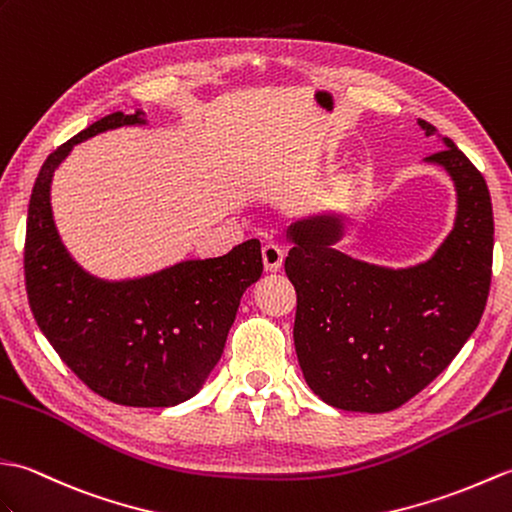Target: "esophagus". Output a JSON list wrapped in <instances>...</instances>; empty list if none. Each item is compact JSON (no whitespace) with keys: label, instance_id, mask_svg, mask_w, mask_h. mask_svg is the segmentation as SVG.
Instances as JSON below:
<instances>
[{"label":"esophagus","instance_id":"34e87169","mask_svg":"<svg viewBox=\"0 0 512 512\" xmlns=\"http://www.w3.org/2000/svg\"><path fill=\"white\" fill-rule=\"evenodd\" d=\"M282 260H285V252H282V247L276 243H267L263 247V263L265 269L269 271H278L282 267Z\"/></svg>","mask_w":512,"mask_h":512}]
</instances>
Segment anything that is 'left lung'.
<instances>
[{
  "instance_id": "obj_1",
  "label": "left lung",
  "mask_w": 512,
  "mask_h": 512,
  "mask_svg": "<svg viewBox=\"0 0 512 512\" xmlns=\"http://www.w3.org/2000/svg\"><path fill=\"white\" fill-rule=\"evenodd\" d=\"M427 135L436 133L418 120ZM429 155L456 181L458 219L436 256L410 269L333 249V219L291 227L285 271L298 293L293 342L309 388L348 412H390L445 370L480 324L493 274V206L456 144Z\"/></svg>"
}]
</instances>
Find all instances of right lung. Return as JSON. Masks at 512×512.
I'll return each mask as SVG.
<instances>
[{"label": "right lung", "instance_id": "1", "mask_svg": "<svg viewBox=\"0 0 512 512\" xmlns=\"http://www.w3.org/2000/svg\"><path fill=\"white\" fill-rule=\"evenodd\" d=\"M135 122L138 113H111L43 162L28 206L26 291L43 335L89 390L118 405L170 407L195 396L217 366L263 254L252 238L219 258L129 282L96 280L67 256L50 210L54 168L74 144Z\"/></svg>", "mask_w": 512, "mask_h": 512}]
</instances>
